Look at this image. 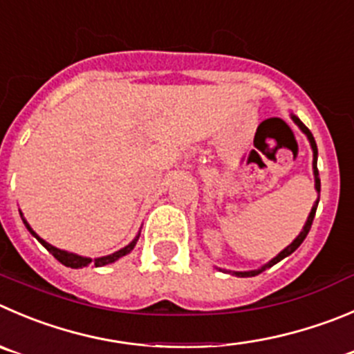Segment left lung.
<instances>
[{"label": "left lung", "instance_id": "1", "mask_svg": "<svg viewBox=\"0 0 354 354\" xmlns=\"http://www.w3.org/2000/svg\"><path fill=\"white\" fill-rule=\"evenodd\" d=\"M292 120H294V123L297 124L299 129H301L302 132L306 133V137H308L309 144H311V149H313V174H315V187H316V191H318V193H319V177H318V167H316V161H318V147H316L315 137H313V133L309 132V129H308V127H306V124L302 123V121L299 120L297 116H294V114H292ZM318 201H319V200H316V201H315V205H313L311 212H309V217H308V221H306L304 227H302V231H301V233H299V236L295 238V240L292 241V243L288 245L287 248H283V250H281L280 254L276 255L274 259H271V261H269L268 264H264V266H262V268H259V269H254V271H234L233 274H236V276H241V278H248V276H257L259 272H262V271H264V269L271 268V266H274L276 262H280L281 259H285V257H288V255H290V254H294V252L297 250L299 247H301V243H302V241L306 240V236H308L309 230H311V224H313V218H315V214H316V207H318Z\"/></svg>", "mask_w": 354, "mask_h": 354}]
</instances>
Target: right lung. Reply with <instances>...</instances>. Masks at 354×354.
Here are the masks:
<instances>
[{"label":"right lung","instance_id":"add662e5","mask_svg":"<svg viewBox=\"0 0 354 354\" xmlns=\"http://www.w3.org/2000/svg\"><path fill=\"white\" fill-rule=\"evenodd\" d=\"M20 217H22V214H20ZM22 221H24V224H26V227H28V230H29V233H31L32 236H35L36 240H38L39 243H41L43 247H45L46 250H48L50 254H52L53 257L57 259V261H59V262H62L64 266H67V268H73V269L85 268V266H88V264H93V266H95V268H100V266H107V264H111V262L118 261V259H120V257H123V255L130 254V252L133 250V247H136L137 240H139V236H136V240H133L132 243H129V245H127V247H124V248H121V250L114 252V254H111V255H106V257H99V259H90V257H82V255L71 254V252H66V250H60V248H55V247H53V245L46 243V241L43 240V238H39L38 234H36L35 231L31 230V225L28 224V221H26V218L22 217Z\"/></svg>","mask_w":354,"mask_h":354}]
</instances>
